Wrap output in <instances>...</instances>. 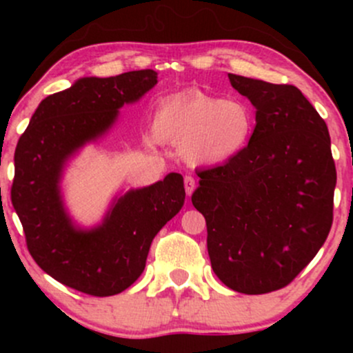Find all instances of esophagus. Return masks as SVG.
Instances as JSON below:
<instances>
[{"label": "esophagus", "instance_id": "34e87169", "mask_svg": "<svg viewBox=\"0 0 353 353\" xmlns=\"http://www.w3.org/2000/svg\"><path fill=\"white\" fill-rule=\"evenodd\" d=\"M184 188H185V192H188V196L194 192V189H196V181H194L192 176H185L184 177Z\"/></svg>", "mask_w": 353, "mask_h": 353}]
</instances>
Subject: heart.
I'll return each mask as SVG.
<instances>
[{"mask_svg":"<svg viewBox=\"0 0 353 353\" xmlns=\"http://www.w3.org/2000/svg\"><path fill=\"white\" fill-rule=\"evenodd\" d=\"M255 111L244 99H225L201 91L163 99L152 117V136L179 145L194 165H217L239 156L250 143Z\"/></svg>","mask_w":353,"mask_h":353,"instance_id":"1","label":"heart"}]
</instances>
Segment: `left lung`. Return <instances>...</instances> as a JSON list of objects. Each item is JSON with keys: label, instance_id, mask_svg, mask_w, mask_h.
Listing matches in <instances>:
<instances>
[{"label": "left lung", "instance_id": "obj_1", "mask_svg": "<svg viewBox=\"0 0 353 353\" xmlns=\"http://www.w3.org/2000/svg\"><path fill=\"white\" fill-rule=\"evenodd\" d=\"M229 79L255 108L254 136L234 159L197 174L192 204L205 217L214 274L236 292L267 294L325 242L337 172L325 121L301 89Z\"/></svg>", "mask_w": 353, "mask_h": 353}]
</instances>
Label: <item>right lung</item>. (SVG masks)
<instances>
[{"label":"right lung","instance_id":"add662e5","mask_svg":"<svg viewBox=\"0 0 353 353\" xmlns=\"http://www.w3.org/2000/svg\"><path fill=\"white\" fill-rule=\"evenodd\" d=\"M157 84L152 70L81 78L39 103L14 151L11 202L30 254L52 279L79 292L109 297L143 274L156 234L184 205L179 174L117 196L101 224L79 228L61 192L64 169L89 143L106 136L124 104Z\"/></svg>","mask_w":353,"mask_h":353}]
</instances>
